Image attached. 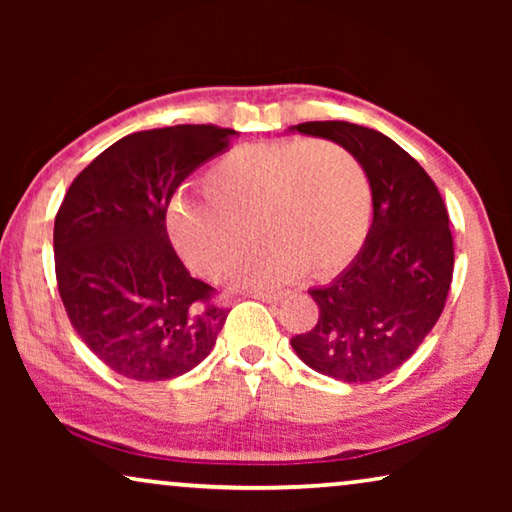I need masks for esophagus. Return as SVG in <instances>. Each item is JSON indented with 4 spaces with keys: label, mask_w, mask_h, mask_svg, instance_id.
<instances>
[{
    "label": "esophagus",
    "mask_w": 512,
    "mask_h": 512,
    "mask_svg": "<svg viewBox=\"0 0 512 512\" xmlns=\"http://www.w3.org/2000/svg\"><path fill=\"white\" fill-rule=\"evenodd\" d=\"M251 298H256V300H263V303H279V300H284V293L254 291V293H251Z\"/></svg>",
    "instance_id": "esophagus-1"
}]
</instances>
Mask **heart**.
Masks as SVG:
<instances>
[{"mask_svg": "<svg viewBox=\"0 0 512 512\" xmlns=\"http://www.w3.org/2000/svg\"><path fill=\"white\" fill-rule=\"evenodd\" d=\"M207 193L179 191L167 207V233L195 272L221 279L251 244L249 223L265 247L235 282L279 286L310 268H345L366 240L370 186L352 153L335 142L275 139L247 144L216 160Z\"/></svg>", "mask_w": 512, "mask_h": 512, "instance_id": "obj_1", "label": "heart"}]
</instances>
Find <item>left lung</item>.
<instances>
[{
  "instance_id": "left-lung-1",
  "label": "left lung",
  "mask_w": 512,
  "mask_h": 512,
  "mask_svg": "<svg viewBox=\"0 0 512 512\" xmlns=\"http://www.w3.org/2000/svg\"><path fill=\"white\" fill-rule=\"evenodd\" d=\"M286 132L345 146L373 195L366 242L333 282L307 291L319 321L291 338V347L321 375L375 382L415 354L443 312L454 268L450 216L424 167L382 132L345 121L300 123Z\"/></svg>"
}]
</instances>
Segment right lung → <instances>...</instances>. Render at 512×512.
Returning <instances> with one entry per match:
<instances>
[{
	"mask_svg": "<svg viewBox=\"0 0 512 512\" xmlns=\"http://www.w3.org/2000/svg\"><path fill=\"white\" fill-rule=\"evenodd\" d=\"M240 132L174 125L135 132L72 181L55 216L58 291L74 331L114 373L172 380L205 361L228 312L179 261L165 214L181 181Z\"/></svg>",
	"mask_w": 512,
	"mask_h": 512,
	"instance_id": "1",
	"label": "right lung"
}]
</instances>
